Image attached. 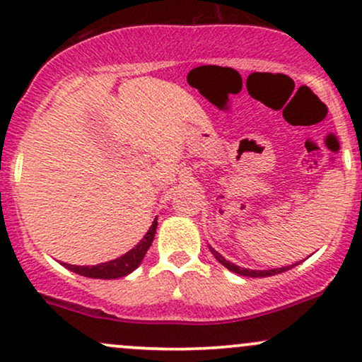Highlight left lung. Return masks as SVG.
<instances>
[{"instance_id":"8db88e82","label":"left lung","mask_w":362,"mask_h":362,"mask_svg":"<svg viewBox=\"0 0 362 362\" xmlns=\"http://www.w3.org/2000/svg\"><path fill=\"white\" fill-rule=\"evenodd\" d=\"M208 249H210V252L214 254L216 261H218L222 266L227 267L228 271H232V273L240 274V276H249V278H266V276H274V274L284 273V271L291 269V267H295L296 264H298V262H296V264H291V266H283V267H276V269H264V271H259V269H245V267H240V266L233 264V262H230V261H227V259H225V257L222 256V254L216 252V250H215L214 247H210V245H208Z\"/></svg>"}]
</instances>
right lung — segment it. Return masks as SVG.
I'll return each mask as SVG.
<instances>
[{
	"mask_svg": "<svg viewBox=\"0 0 362 362\" xmlns=\"http://www.w3.org/2000/svg\"><path fill=\"white\" fill-rule=\"evenodd\" d=\"M157 228V218L152 222L151 228H148L144 239L135 245L134 249H130L129 252L123 254V256L113 259V261L101 262V264L96 266H74V264H66L64 266L67 269L72 271V273L86 276V278H95V279H117L123 278V276L130 274L132 271H135L142 262V259L146 257L148 247L152 245V240H154Z\"/></svg>",
	"mask_w": 362,
	"mask_h": 362,
	"instance_id": "obj_1",
	"label": "right lung"
}]
</instances>
